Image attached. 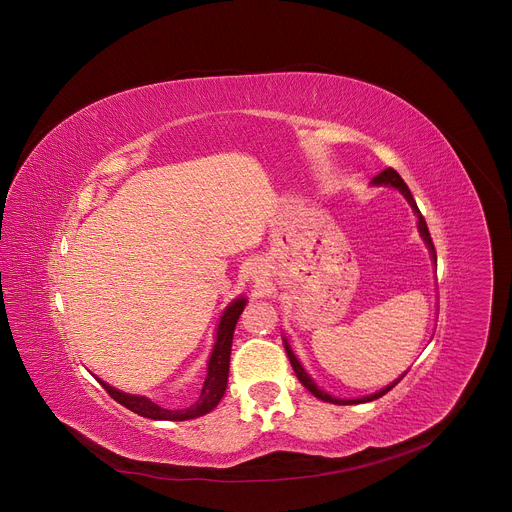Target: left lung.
<instances>
[{
	"label": "left lung",
	"instance_id": "8db88e82",
	"mask_svg": "<svg viewBox=\"0 0 512 512\" xmlns=\"http://www.w3.org/2000/svg\"><path fill=\"white\" fill-rule=\"evenodd\" d=\"M374 185H384V187H394V189H398L404 197H406V201L410 203V207L414 209V213H416V217H418V231H420V235H422V239H424V243L428 245V249H430V255H432V259H434V263H436V249H434V243H432V237H430V231H428V225H426V221H424V217H422V213H420V209H418V205H416V201H414V197H412V193H410V189H408V185L402 181V177L396 173L394 168H386V170H382V173L378 175V177H374V181H372ZM283 344H285V352H287V358H289V362H291V368H293V372H295V376L299 378V382L315 396V398H319V400H323V402H331V404H339V406H350V404H364V402H372V400H378V398H382L384 394H388L404 376H400L396 382H392L390 386H386V388H382L380 392H376V394H370V396H364V398H354V400H339V398H333V396H329L327 392H323V390H319L317 388V384L307 376V372L303 370V366L299 364V360L295 358V354L291 352V348H289V344H287V339H283Z\"/></svg>",
	"mask_w": 512,
	"mask_h": 512
}]
</instances>
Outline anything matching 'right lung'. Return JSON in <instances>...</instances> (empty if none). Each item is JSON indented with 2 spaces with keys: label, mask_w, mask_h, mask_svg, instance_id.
<instances>
[{
  "label": "right lung",
  "mask_w": 512,
  "mask_h": 512,
  "mask_svg": "<svg viewBox=\"0 0 512 512\" xmlns=\"http://www.w3.org/2000/svg\"><path fill=\"white\" fill-rule=\"evenodd\" d=\"M247 299L239 297L233 299L229 303V307L223 311L221 319H219V327H217V339L215 346L209 358V368H207V378L201 390V396L195 404H191L189 408L183 410H166L160 408L158 404H154L150 398L146 396H134V394H126L120 392L112 386H108L106 382L98 380L100 386L110 394V398H114L118 404H122L124 408L132 410L138 416L150 418V420H193L199 416H205L207 412H211L213 408H217V404L221 402L225 390H227V378H229V360H231V346H233V333H235V325L237 319L241 315V311L245 309Z\"/></svg>",
  "instance_id": "add662e5"
}]
</instances>
